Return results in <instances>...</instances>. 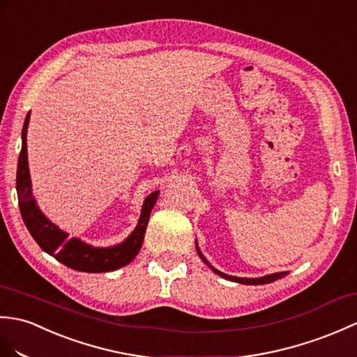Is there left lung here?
Instances as JSON below:
<instances>
[{
  "mask_svg": "<svg viewBox=\"0 0 357 357\" xmlns=\"http://www.w3.org/2000/svg\"><path fill=\"white\" fill-rule=\"evenodd\" d=\"M196 251L199 254V257L204 260V263L208 266L210 269H213L214 273H218L219 277L225 278V280H229V281H236V283H242V284H251V286H257V284H268V283H272V281L275 280H280L286 277L289 272H275V273H269V275H264V277H259V278H242V277H234V275H227V273H223L220 271H218L216 268L211 266V263L205 259L204 254L201 252V250H199V245H197V240H196Z\"/></svg>",
  "mask_w": 357,
  "mask_h": 357,
  "instance_id": "obj_1",
  "label": "left lung"
}]
</instances>
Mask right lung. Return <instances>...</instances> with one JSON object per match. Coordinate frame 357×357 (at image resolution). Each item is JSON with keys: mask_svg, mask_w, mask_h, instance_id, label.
Wrapping results in <instances>:
<instances>
[{"mask_svg": "<svg viewBox=\"0 0 357 357\" xmlns=\"http://www.w3.org/2000/svg\"><path fill=\"white\" fill-rule=\"evenodd\" d=\"M30 121V112L22 126V147L18 160V170H16V192H18L20 211L24 223L31 237L43 248V251L50 254L57 261L63 263L74 271L80 272H111L126 266L135 259L143 245L144 233L151 218L152 208L156 204L160 192L149 195L141 208V216L135 229L124 238L121 243L106 248H97L85 243L77 237H68L59 227L50 220L45 214L39 210V206L33 197L31 179L29 170L27 156V128Z\"/></svg>", "mask_w": 357, "mask_h": 357, "instance_id": "right-lung-1", "label": "right lung"}]
</instances>
